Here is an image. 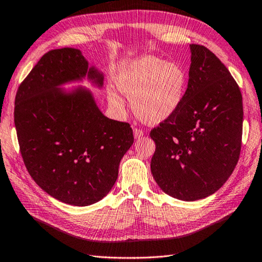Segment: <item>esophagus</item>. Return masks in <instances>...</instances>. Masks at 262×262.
I'll list each match as a JSON object with an SVG mask.
<instances>
[{"label":"esophagus","instance_id":"obj_1","mask_svg":"<svg viewBox=\"0 0 262 262\" xmlns=\"http://www.w3.org/2000/svg\"><path fill=\"white\" fill-rule=\"evenodd\" d=\"M144 135V132L141 129V128H137V127H135L134 128V136H135V139H140V137H142Z\"/></svg>","mask_w":262,"mask_h":262}]
</instances>
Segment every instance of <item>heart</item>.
<instances>
[{"mask_svg": "<svg viewBox=\"0 0 262 262\" xmlns=\"http://www.w3.org/2000/svg\"><path fill=\"white\" fill-rule=\"evenodd\" d=\"M122 95L132 101L133 110L142 121L159 123L178 108L186 90L185 69L177 62L144 56L127 64L117 77ZM108 100L121 108L123 100L118 92L108 91Z\"/></svg>", "mask_w": 262, "mask_h": 262, "instance_id": "1", "label": "heart"}]
</instances>
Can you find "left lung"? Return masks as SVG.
I'll list each match as a JSON object with an SVG mask.
<instances>
[{
	"label": "left lung",
	"instance_id": "8db88e82",
	"mask_svg": "<svg viewBox=\"0 0 262 262\" xmlns=\"http://www.w3.org/2000/svg\"><path fill=\"white\" fill-rule=\"evenodd\" d=\"M188 85L173 113L150 132V167L164 192L184 201L209 196L236 167L242 149L243 97L228 68L202 45H190Z\"/></svg>",
	"mask_w": 262,
	"mask_h": 262
}]
</instances>
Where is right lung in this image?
I'll list each match as a JSON object with an SVG mask.
<instances>
[{
    "mask_svg": "<svg viewBox=\"0 0 262 262\" xmlns=\"http://www.w3.org/2000/svg\"><path fill=\"white\" fill-rule=\"evenodd\" d=\"M103 76L76 48L52 50L20 83L15 99L19 150L30 176L51 196L73 206L101 200L118 179L119 164L134 142L128 122L106 118L91 94L66 95L57 86Z\"/></svg>",
    "mask_w": 262,
    "mask_h": 262,
    "instance_id": "1",
    "label": "right lung"
}]
</instances>
